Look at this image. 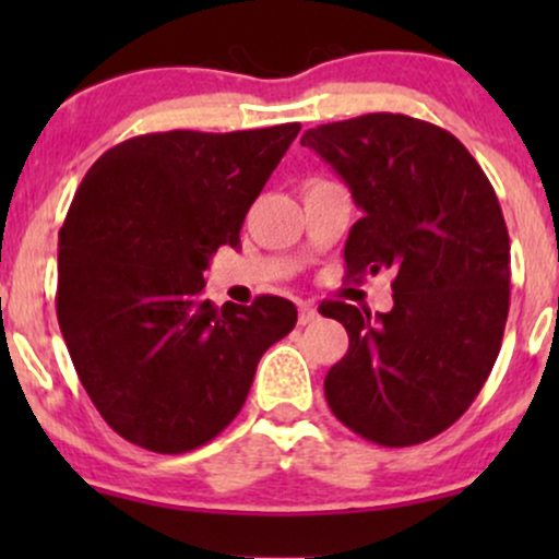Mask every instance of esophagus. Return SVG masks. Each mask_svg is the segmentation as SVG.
<instances>
[{
	"instance_id": "esophagus-1",
	"label": "esophagus",
	"mask_w": 559,
	"mask_h": 559,
	"mask_svg": "<svg viewBox=\"0 0 559 559\" xmlns=\"http://www.w3.org/2000/svg\"><path fill=\"white\" fill-rule=\"evenodd\" d=\"M318 318V310L312 305H307V301H299V325H307L312 323V320Z\"/></svg>"
}]
</instances>
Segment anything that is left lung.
<instances>
[{"instance_id": "1", "label": "left lung", "mask_w": 559, "mask_h": 559, "mask_svg": "<svg viewBox=\"0 0 559 559\" xmlns=\"http://www.w3.org/2000/svg\"><path fill=\"white\" fill-rule=\"evenodd\" d=\"M352 189L349 275L394 273L389 312L323 301L349 349L325 376L331 413L362 439L413 447L447 431L484 389L510 310V236L493 186L444 128L400 112L301 136Z\"/></svg>"}]
</instances>
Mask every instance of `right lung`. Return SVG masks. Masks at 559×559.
<instances>
[{
  "instance_id": "obj_1",
  "label": "right lung",
  "mask_w": 559,
  "mask_h": 559,
  "mask_svg": "<svg viewBox=\"0 0 559 559\" xmlns=\"http://www.w3.org/2000/svg\"><path fill=\"white\" fill-rule=\"evenodd\" d=\"M299 128L144 133L83 176L60 228L57 320L94 407L131 444L181 454L215 439L267 346L297 323L273 294L215 307L204 271L241 243Z\"/></svg>"
}]
</instances>
